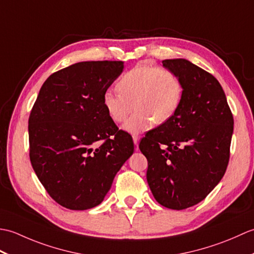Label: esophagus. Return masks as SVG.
<instances>
[{"label":"esophagus","instance_id":"obj_1","mask_svg":"<svg viewBox=\"0 0 254 254\" xmlns=\"http://www.w3.org/2000/svg\"><path fill=\"white\" fill-rule=\"evenodd\" d=\"M132 137H133V142H134V144H135V146L137 147V145H138V141H139V136L137 135V134H133Z\"/></svg>","mask_w":254,"mask_h":254}]
</instances>
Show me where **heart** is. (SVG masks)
Segmentation results:
<instances>
[{
  "instance_id": "obj_1",
  "label": "heart",
  "mask_w": 254,
  "mask_h": 254,
  "mask_svg": "<svg viewBox=\"0 0 254 254\" xmlns=\"http://www.w3.org/2000/svg\"><path fill=\"white\" fill-rule=\"evenodd\" d=\"M119 93L107 90L102 104L112 121L127 120L124 128L131 133L143 132L155 124H164L175 116L182 98V85L171 69L152 65L133 67L117 84Z\"/></svg>"
}]
</instances>
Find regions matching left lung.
Here are the masks:
<instances>
[{
    "instance_id": "1",
    "label": "left lung",
    "mask_w": 254,
    "mask_h": 254,
    "mask_svg": "<svg viewBox=\"0 0 254 254\" xmlns=\"http://www.w3.org/2000/svg\"><path fill=\"white\" fill-rule=\"evenodd\" d=\"M179 77L182 98L168 122L146 133L139 149L146 179L160 205L185 209L199 203L227 169L234 118L218 80L186 59L164 60Z\"/></svg>"
}]
</instances>
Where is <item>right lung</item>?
Segmentation results:
<instances>
[{"mask_svg": "<svg viewBox=\"0 0 254 254\" xmlns=\"http://www.w3.org/2000/svg\"><path fill=\"white\" fill-rule=\"evenodd\" d=\"M122 61L78 62L41 86L29 120V157L57 203L74 210L99 205L117 172L134 152L102 96L123 71Z\"/></svg>", "mask_w": 254, "mask_h": 254, "instance_id": "right-lung-1", "label": "right lung"}]
</instances>
